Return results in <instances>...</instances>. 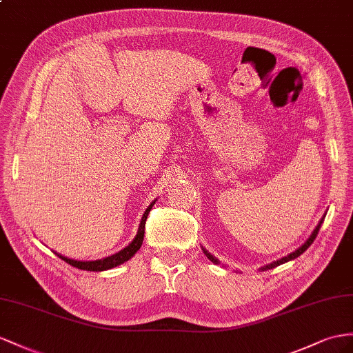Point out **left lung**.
Masks as SVG:
<instances>
[{
    "instance_id": "1",
    "label": "left lung",
    "mask_w": 353,
    "mask_h": 353,
    "mask_svg": "<svg viewBox=\"0 0 353 353\" xmlns=\"http://www.w3.org/2000/svg\"><path fill=\"white\" fill-rule=\"evenodd\" d=\"M323 219H325V214L322 216V219L319 221V223L316 225V228L313 230V232L310 234V237L307 239L305 241H304V245H301L300 248H298L295 252H292V254H289V255H286L285 258H282V259H277V261H274V263H271V264H268V265H264V267H261V270L263 271H265V270H270V268H274V267H277V265H280V264H285V263H288V261H292V259H295V258H298L300 256L301 254H304V252L310 248V245L314 241V239H316V236H318V232H319V228H321V225H322V222H323ZM203 249V252L205 254V256L209 258L213 264H221L218 259H216L209 250H205L204 248H201Z\"/></svg>"
}]
</instances>
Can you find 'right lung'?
Returning a JSON list of instances; mask_svg holds the SVG:
<instances>
[{
	"label": "right lung",
	"instance_id": "add662e5",
	"mask_svg": "<svg viewBox=\"0 0 353 353\" xmlns=\"http://www.w3.org/2000/svg\"><path fill=\"white\" fill-rule=\"evenodd\" d=\"M155 203H157V200H153L149 204L148 209L144 210V213L141 216L140 225H139V230H137V236L134 237V240L130 243L128 246L117 252V254H114L112 256L103 258V259H97V261H77V259H71V258H67L64 255H61V254H58V252H55V254L61 259H64L65 263H68L70 265H73V267H76L79 270H86V271H105V270H110L113 267H117V265L123 264L125 261L131 259L135 254H137V250L141 248L143 239H144V225H146L148 214H149L150 209H152L153 204H155Z\"/></svg>",
	"mask_w": 353,
	"mask_h": 353
}]
</instances>
